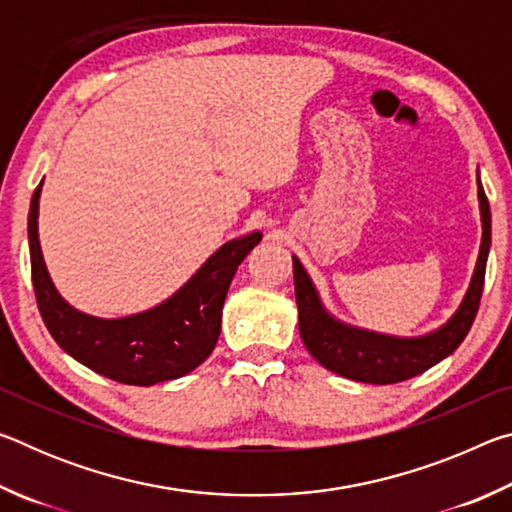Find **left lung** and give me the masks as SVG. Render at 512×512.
Segmentation results:
<instances>
[{"instance_id":"1","label":"left lung","mask_w":512,"mask_h":512,"mask_svg":"<svg viewBox=\"0 0 512 512\" xmlns=\"http://www.w3.org/2000/svg\"><path fill=\"white\" fill-rule=\"evenodd\" d=\"M476 185H479L483 225L479 259H476L470 289H467L461 307L436 332L402 339V336L377 334L370 329L341 323L323 307L305 266L300 264L298 257H293L300 336L320 366L341 377L363 381V384H397V381L411 379L436 366L463 343L474 323L476 311H479L485 262L490 253V205L479 176H476Z\"/></svg>"}]
</instances>
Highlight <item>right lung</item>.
<instances>
[{
    "mask_svg": "<svg viewBox=\"0 0 512 512\" xmlns=\"http://www.w3.org/2000/svg\"><path fill=\"white\" fill-rule=\"evenodd\" d=\"M40 192L42 183L29 210L31 280L40 316L60 348L99 375L131 386L178 379L201 366L219 341L221 309L237 266L262 241V232L223 244L158 307L124 318H97L65 302L51 282L38 239Z\"/></svg>",
    "mask_w": 512,
    "mask_h": 512,
    "instance_id": "1",
    "label": "right lung"
}]
</instances>
